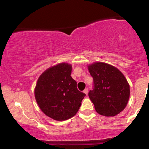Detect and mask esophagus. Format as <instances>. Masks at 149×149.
Segmentation results:
<instances>
[{
	"label": "esophagus",
	"mask_w": 149,
	"mask_h": 149,
	"mask_svg": "<svg viewBox=\"0 0 149 149\" xmlns=\"http://www.w3.org/2000/svg\"><path fill=\"white\" fill-rule=\"evenodd\" d=\"M85 94H86V95H88V88H85L84 90V91H83Z\"/></svg>",
	"instance_id": "1"
}]
</instances>
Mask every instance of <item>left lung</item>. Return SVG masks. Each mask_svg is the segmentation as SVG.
<instances>
[{"mask_svg": "<svg viewBox=\"0 0 149 149\" xmlns=\"http://www.w3.org/2000/svg\"><path fill=\"white\" fill-rule=\"evenodd\" d=\"M93 78V89L88 96L98 113L114 116L120 113L129 100L130 85L122 73L116 67L102 62L88 66Z\"/></svg>", "mask_w": 149, "mask_h": 149, "instance_id": "1", "label": "left lung"}]
</instances>
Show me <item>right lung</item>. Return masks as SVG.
Here are the masks:
<instances>
[{"mask_svg":"<svg viewBox=\"0 0 149 149\" xmlns=\"http://www.w3.org/2000/svg\"><path fill=\"white\" fill-rule=\"evenodd\" d=\"M71 65L61 63L47 69L40 75L35 88V97L46 116L57 120L74 116L85 94L77 88L71 78Z\"/></svg>","mask_w":149,"mask_h":149,"instance_id":"add662e5","label":"right lung"}]
</instances>
